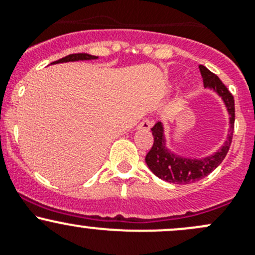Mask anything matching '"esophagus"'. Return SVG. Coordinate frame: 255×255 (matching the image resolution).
<instances>
[{
	"mask_svg": "<svg viewBox=\"0 0 255 255\" xmlns=\"http://www.w3.org/2000/svg\"><path fill=\"white\" fill-rule=\"evenodd\" d=\"M151 127H152V123H151L148 119L142 120V122L138 124V128H140V130H150Z\"/></svg>",
	"mask_w": 255,
	"mask_h": 255,
	"instance_id": "obj_1",
	"label": "esophagus"
}]
</instances>
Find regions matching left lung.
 I'll return each instance as SVG.
<instances>
[{
	"mask_svg": "<svg viewBox=\"0 0 255 255\" xmlns=\"http://www.w3.org/2000/svg\"><path fill=\"white\" fill-rule=\"evenodd\" d=\"M200 72L202 75L203 85L206 89L213 90L222 99L227 113L229 115L228 135L223 145L213 152L212 155L205 157L196 158L182 156L167 147V140L165 135V128L161 122H158L151 130L153 136V145L146 155V165L151 172L166 182L177 183V185H187L196 182L216 170L219 163L224 160L229 146L232 143L234 128V99L229 93L226 85L221 82L216 74L208 70L205 65H200Z\"/></svg>",
	"mask_w": 255,
	"mask_h": 255,
	"instance_id": "8db88e82",
	"label": "left lung"
}]
</instances>
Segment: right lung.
<instances>
[{
  "instance_id": "add662e5",
  "label": "right lung",
  "mask_w": 255,
  "mask_h": 255,
  "mask_svg": "<svg viewBox=\"0 0 255 255\" xmlns=\"http://www.w3.org/2000/svg\"><path fill=\"white\" fill-rule=\"evenodd\" d=\"M98 59V57L95 55L87 54V53H77V54H69L67 57L62 58L59 60H55L52 64H58V63H68V62H78V60H94Z\"/></svg>"
}]
</instances>
